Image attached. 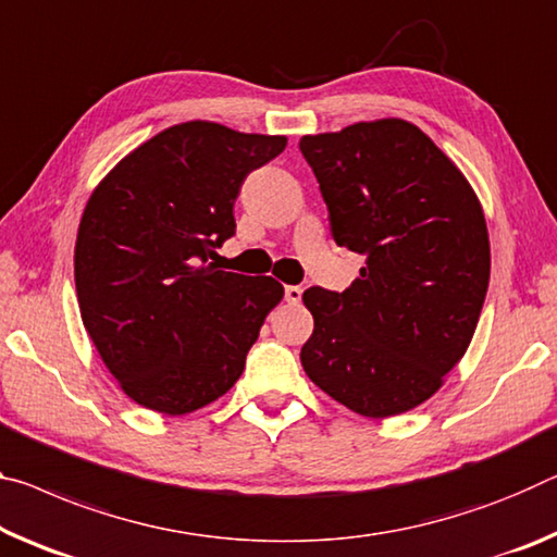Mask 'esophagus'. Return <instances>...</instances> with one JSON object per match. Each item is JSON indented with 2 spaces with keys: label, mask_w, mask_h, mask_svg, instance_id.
Wrapping results in <instances>:
<instances>
[{
  "label": "esophagus",
  "mask_w": 557,
  "mask_h": 557,
  "mask_svg": "<svg viewBox=\"0 0 557 557\" xmlns=\"http://www.w3.org/2000/svg\"><path fill=\"white\" fill-rule=\"evenodd\" d=\"M285 299H287L289 305H299V302H302V287L287 285V287H285Z\"/></svg>",
  "instance_id": "esophagus-1"
}]
</instances>
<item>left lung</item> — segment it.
Returning a JSON list of instances; mask_svg holds the SVG:
<instances>
[{
    "mask_svg": "<svg viewBox=\"0 0 557 557\" xmlns=\"http://www.w3.org/2000/svg\"><path fill=\"white\" fill-rule=\"evenodd\" d=\"M339 247L364 255L344 289H305L307 376L355 413L386 419L431 399L473 339L491 277L481 200L404 119L302 136Z\"/></svg>",
    "mask_w": 557,
    "mask_h": 557,
    "instance_id": "left-lung-1",
    "label": "left lung"
}]
</instances>
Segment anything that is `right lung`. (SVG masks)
Here are the masks:
<instances>
[{"label":"right lung","instance_id":"right-lung-1","mask_svg":"<svg viewBox=\"0 0 557 557\" xmlns=\"http://www.w3.org/2000/svg\"><path fill=\"white\" fill-rule=\"evenodd\" d=\"M285 146L213 121L175 123L88 198L74 247L78 310L106 369L146 409L181 417L231 392L285 295L275 277L210 262L235 235L247 173Z\"/></svg>","mask_w":557,"mask_h":557}]
</instances>
